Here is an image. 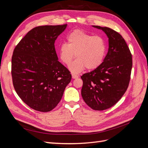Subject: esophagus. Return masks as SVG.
Segmentation results:
<instances>
[{"instance_id":"34e87169","label":"esophagus","mask_w":148,"mask_h":148,"mask_svg":"<svg viewBox=\"0 0 148 148\" xmlns=\"http://www.w3.org/2000/svg\"><path fill=\"white\" fill-rule=\"evenodd\" d=\"M71 77H72V78H73V79H76V78H78V75H75V74H72V75H71Z\"/></svg>"}]
</instances>
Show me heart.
<instances>
[{
	"label": "heart",
	"instance_id": "1",
	"mask_svg": "<svg viewBox=\"0 0 148 148\" xmlns=\"http://www.w3.org/2000/svg\"><path fill=\"white\" fill-rule=\"evenodd\" d=\"M66 43L59 47L60 60L70 65L75 57L77 58L70 66L73 73H78L86 68L89 70L99 67L104 60L107 52V44L104 38L93 36L77 29L66 37Z\"/></svg>",
	"mask_w": 148,
	"mask_h": 148
}]
</instances>
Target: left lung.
<instances>
[{
  "label": "left lung",
  "instance_id": "1",
  "mask_svg": "<svg viewBox=\"0 0 148 148\" xmlns=\"http://www.w3.org/2000/svg\"><path fill=\"white\" fill-rule=\"evenodd\" d=\"M101 29L109 39V49L102 64L83 74L82 96L86 104L95 110L114 106L128 88L132 69V56L125 39L107 27L92 26Z\"/></svg>",
  "mask_w": 148,
  "mask_h": 148
}]
</instances>
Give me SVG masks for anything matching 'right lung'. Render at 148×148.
<instances>
[{
    "label": "right lung",
    "mask_w": 148,
    "mask_h": 148,
    "mask_svg": "<svg viewBox=\"0 0 148 148\" xmlns=\"http://www.w3.org/2000/svg\"><path fill=\"white\" fill-rule=\"evenodd\" d=\"M67 25L38 26L13 51V84L17 95L35 110L46 112L60 101L71 75L58 60L54 43Z\"/></svg>",
    "instance_id": "1"
}]
</instances>
